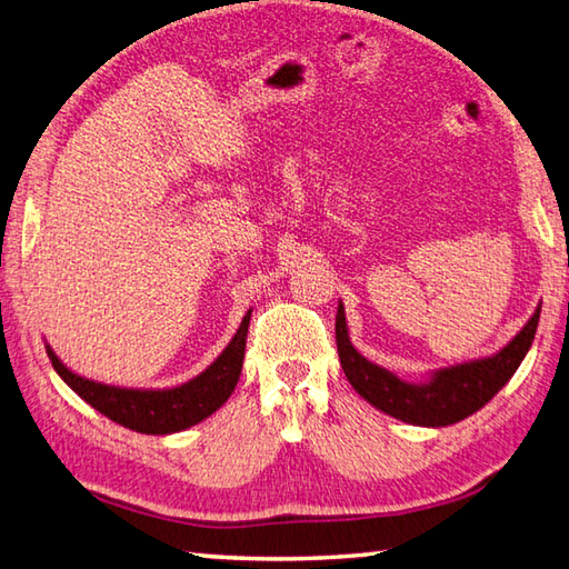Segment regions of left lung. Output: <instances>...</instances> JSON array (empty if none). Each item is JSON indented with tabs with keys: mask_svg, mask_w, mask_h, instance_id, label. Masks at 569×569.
<instances>
[{
	"mask_svg": "<svg viewBox=\"0 0 569 569\" xmlns=\"http://www.w3.org/2000/svg\"><path fill=\"white\" fill-rule=\"evenodd\" d=\"M537 320H540V308H537L520 333L500 353H495L492 358L472 360V363L465 366L438 370L428 383L420 386L406 383V380L392 376L390 370L370 363L350 346L343 306H338L336 316V343L340 368H343L350 386L370 406H376L378 410L402 422H412V426L440 428L472 416L475 410H480L495 392L508 383L532 346Z\"/></svg>",
	"mask_w": 569,
	"mask_h": 569,
	"instance_id": "1",
	"label": "left lung"
}]
</instances>
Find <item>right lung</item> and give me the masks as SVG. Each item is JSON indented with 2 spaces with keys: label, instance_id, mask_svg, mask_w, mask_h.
Wrapping results in <instances>:
<instances>
[{
  "label": "right lung",
  "instance_id": "right-lung-1",
  "mask_svg": "<svg viewBox=\"0 0 569 569\" xmlns=\"http://www.w3.org/2000/svg\"><path fill=\"white\" fill-rule=\"evenodd\" d=\"M249 323L251 313H246L241 328L236 330L233 340L226 346L223 353L199 378L171 390H127L101 386L94 383V380L71 373L49 348L47 353L57 373L64 378V383L79 398H84L91 408H97L101 416H107L109 420L129 430L147 432V436H169V432L186 430L203 418H209L211 412L219 410L229 400L241 376Z\"/></svg>",
  "mask_w": 569,
  "mask_h": 569
}]
</instances>
